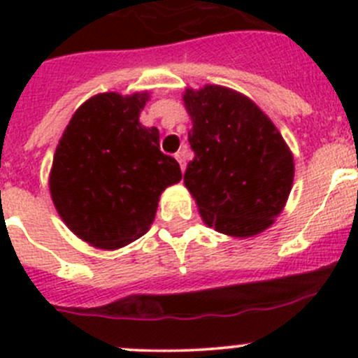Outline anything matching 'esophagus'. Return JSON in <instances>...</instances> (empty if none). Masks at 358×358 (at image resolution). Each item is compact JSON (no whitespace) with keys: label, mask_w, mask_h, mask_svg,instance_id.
Listing matches in <instances>:
<instances>
[{"label":"esophagus","mask_w":358,"mask_h":358,"mask_svg":"<svg viewBox=\"0 0 358 358\" xmlns=\"http://www.w3.org/2000/svg\"><path fill=\"white\" fill-rule=\"evenodd\" d=\"M175 157H176V161H178V164H180V169H182V171H185V168H187L185 150H180V152H176V154H175Z\"/></svg>","instance_id":"obj_1"}]
</instances>
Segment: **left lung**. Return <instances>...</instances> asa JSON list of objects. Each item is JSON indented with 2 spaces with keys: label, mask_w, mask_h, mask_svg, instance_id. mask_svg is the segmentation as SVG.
<instances>
[{
  "label": "left lung",
  "mask_w": 358,
  "mask_h": 358,
  "mask_svg": "<svg viewBox=\"0 0 358 358\" xmlns=\"http://www.w3.org/2000/svg\"><path fill=\"white\" fill-rule=\"evenodd\" d=\"M194 159L183 182L208 227L252 237L273 223L289 197L294 162L282 135L251 99L218 85L187 90Z\"/></svg>",
  "instance_id": "left-lung-1"
}]
</instances>
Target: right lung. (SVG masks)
<instances>
[{"label": "right lung", "mask_w": 358, "mask_h": 358, "mask_svg": "<svg viewBox=\"0 0 358 358\" xmlns=\"http://www.w3.org/2000/svg\"><path fill=\"white\" fill-rule=\"evenodd\" d=\"M149 93H99L69 121L50 171V194L64 223L85 243L117 249L142 237L159 196L182 180L159 149V129L138 121Z\"/></svg>", "instance_id": "1"}]
</instances>
